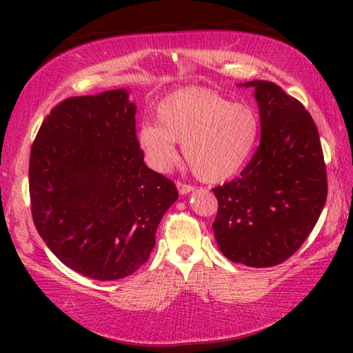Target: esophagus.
<instances>
[{
	"mask_svg": "<svg viewBox=\"0 0 353 353\" xmlns=\"http://www.w3.org/2000/svg\"><path fill=\"white\" fill-rule=\"evenodd\" d=\"M177 190H179V193H181V194H187V193H190V191H193L194 187H193V185H190V183L177 181Z\"/></svg>",
	"mask_w": 353,
	"mask_h": 353,
	"instance_id": "obj_1",
	"label": "esophagus"
}]
</instances>
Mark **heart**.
<instances>
[{
    "instance_id": "1",
    "label": "heart",
    "mask_w": 353,
    "mask_h": 353,
    "mask_svg": "<svg viewBox=\"0 0 353 353\" xmlns=\"http://www.w3.org/2000/svg\"><path fill=\"white\" fill-rule=\"evenodd\" d=\"M157 121L140 128L139 143L148 162L166 171L182 143L185 162L204 182H223L236 174L252 154L260 134V115L248 103H232L208 88L172 92L157 105Z\"/></svg>"
}]
</instances>
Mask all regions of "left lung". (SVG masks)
Wrapping results in <instances>:
<instances>
[{
    "mask_svg": "<svg viewBox=\"0 0 353 353\" xmlns=\"http://www.w3.org/2000/svg\"><path fill=\"white\" fill-rule=\"evenodd\" d=\"M246 87H255L261 140L240 177L213 188L212 227L230 261L270 268L312 234L327 199V170L318 128L301 101L270 81Z\"/></svg>",
    "mask_w": 353,
    "mask_h": 353,
    "instance_id": "left-lung-1",
    "label": "left lung"
}]
</instances>
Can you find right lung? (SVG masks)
<instances>
[{
	"label": "right lung",
	"instance_id": "obj_1",
	"mask_svg": "<svg viewBox=\"0 0 353 353\" xmlns=\"http://www.w3.org/2000/svg\"><path fill=\"white\" fill-rule=\"evenodd\" d=\"M126 90L71 97L54 105L29 157L35 229L65 266L94 280L135 272L179 198L148 168Z\"/></svg>",
	"mask_w": 353,
	"mask_h": 353
}]
</instances>
